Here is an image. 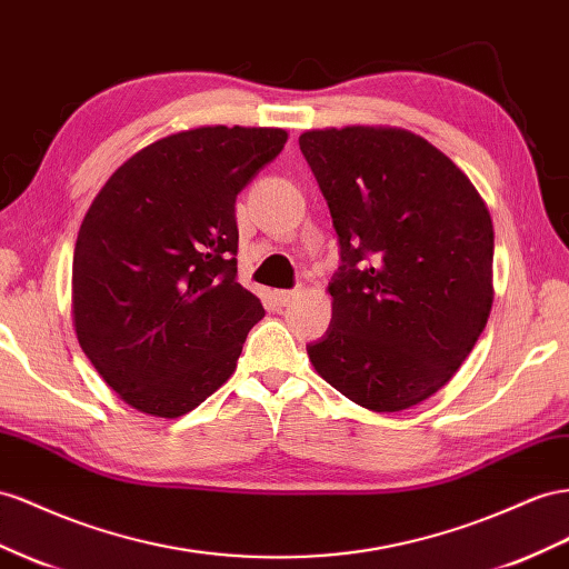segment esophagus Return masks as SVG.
Segmentation results:
<instances>
[{"instance_id":"34e87169","label":"esophagus","mask_w":569,"mask_h":569,"mask_svg":"<svg viewBox=\"0 0 569 569\" xmlns=\"http://www.w3.org/2000/svg\"><path fill=\"white\" fill-rule=\"evenodd\" d=\"M299 297V291L297 289H280V291H274V301L278 303H282V306H287V303H291Z\"/></svg>"}]
</instances>
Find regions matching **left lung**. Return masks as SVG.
I'll list each match as a JSON object with an SVG mask.
<instances>
[{
	"mask_svg": "<svg viewBox=\"0 0 569 569\" xmlns=\"http://www.w3.org/2000/svg\"><path fill=\"white\" fill-rule=\"evenodd\" d=\"M326 196L342 266L316 373L371 411H402L448 382L493 306V220L471 179L397 127L299 136Z\"/></svg>",
	"mask_w": 569,
	"mask_h": 569,
	"instance_id": "8db88e82",
	"label": "left lung"
}]
</instances>
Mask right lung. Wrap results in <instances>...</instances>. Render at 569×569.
<instances>
[{"mask_svg": "<svg viewBox=\"0 0 569 569\" xmlns=\"http://www.w3.org/2000/svg\"><path fill=\"white\" fill-rule=\"evenodd\" d=\"M284 129L198 127L141 148L104 181L73 249L79 345L124 402L158 419L234 373L263 303L237 282V193Z\"/></svg>", "mask_w": 569, "mask_h": 569, "instance_id": "1", "label": "right lung"}]
</instances>
